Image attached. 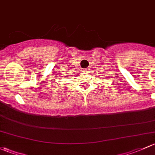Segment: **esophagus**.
Masks as SVG:
<instances>
[{"instance_id":"esophagus-1","label":"esophagus","mask_w":155,"mask_h":155,"mask_svg":"<svg viewBox=\"0 0 155 155\" xmlns=\"http://www.w3.org/2000/svg\"><path fill=\"white\" fill-rule=\"evenodd\" d=\"M84 71H85V72H87V71H89V69H87V68H85V69H84Z\"/></svg>"}]
</instances>
